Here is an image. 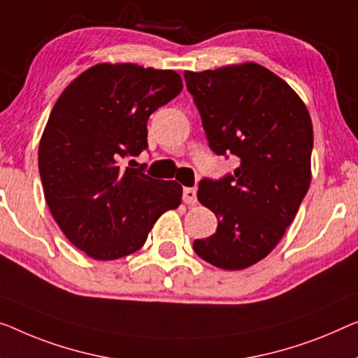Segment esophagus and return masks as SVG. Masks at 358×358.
I'll use <instances>...</instances> for the list:
<instances>
[{"label":"esophagus","instance_id":"1","mask_svg":"<svg viewBox=\"0 0 358 358\" xmlns=\"http://www.w3.org/2000/svg\"><path fill=\"white\" fill-rule=\"evenodd\" d=\"M183 202L188 206H193L197 202V196H196V189L194 188H185L183 189Z\"/></svg>","mask_w":358,"mask_h":358}]
</instances>
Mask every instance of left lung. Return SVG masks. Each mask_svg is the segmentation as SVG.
Wrapping results in <instances>:
<instances>
[{
    "mask_svg": "<svg viewBox=\"0 0 358 358\" xmlns=\"http://www.w3.org/2000/svg\"><path fill=\"white\" fill-rule=\"evenodd\" d=\"M210 149L238 167L201 180L197 199L215 213L217 231L194 252L223 270L265 259L294 220L310 186V114L285 80L255 62L185 72Z\"/></svg>",
    "mask_w": 358,
    "mask_h": 358,
    "instance_id": "1",
    "label": "left lung"
}]
</instances>
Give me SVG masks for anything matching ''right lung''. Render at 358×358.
<instances>
[{
    "mask_svg": "<svg viewBox=\"0 0 358 358\" xmlns=\"http://www.w3.org/2000/svg\"><path fill=\"white\" fill-rule=\"evenodd\" d=\"M183 90L175 71L96 64L52 108L38 148L46 204L66 238L94 260L136 252L164 212L181 204L177 181L122 167L148 148V119Z\"/></svg>",
    "mask_w": 358,
    "mask_h": 358,
    "instance_id": "obj_1",
    "label": "right lung"
}]
</instances>
